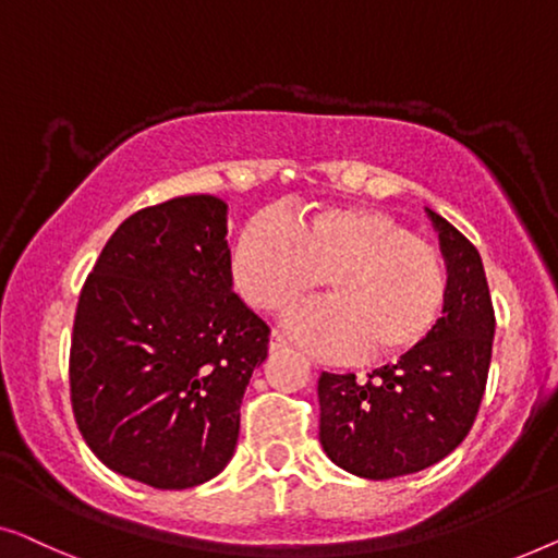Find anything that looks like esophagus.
Segmentation results:
<instances>
[{"label": "esophagus", "instance_id": "esophagus-1", "mask_svg": "<svg viewBox=\"0 0 558 558\" xmlns=\"http://www.w3.org/2000/svg\"><path fill=\"white\" fill-rule=\"evenodd\" d=\"M268 349H270V354H278V351H286L288 349V343H286V339H282L280 333H272Z\"/></svg>", "mask_w": 558, "mask_h": 558}]
</instances>
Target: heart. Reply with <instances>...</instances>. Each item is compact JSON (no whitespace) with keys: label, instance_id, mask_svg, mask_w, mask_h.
Instances as JSON below:
<instances>
[{"label":"heart","instance_id":"heart-1","mask_svg":"<svg viewBox=\"0 0 558 558\" xmlns=\"http://www.w3.org/2000/svg\"><path fill=\"white\" fill-rule=\"evenodd\" d=\"M320 276L331 295L288 308L282 328L324 356H402L427 339L447 298L442 257L389 211L331 204L295 222L265 209L240 230L232 280L255 308H282Z\"/></svg>","mask_w":558,"mask_h":558}]
</instances>
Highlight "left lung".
Listing matches in <instances>:
<instances>
[{
  "label": "left lung",
  "instance_id": "left-lung-1",
  "mask_svg": "<svg viewBox=\"0 0 558 558\" xmlns=\"http://www.w3.org/2000/svg\"><path fill=\"white\" fill-rule=\"evenodd\" d=\"M447 265L442 318L397 364L318 379L320 447L336 465L368 481L420 473L447 458L473 427L488 381L496 313L481 253L427 209Z\"/></svg>",
  "mask_w": 558,
  "mask_h": 558
}]
</instances>
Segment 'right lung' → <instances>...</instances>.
Instances as JSON below:
<instances>
[{
    "mask_svg": "<svg viewBox=\"0 0 558 558\" xmlns=\"http://www.w3.org/2000/svg\"><path fill=\"white\" fill-rule=\"evenodd\" d=\"M268 336L232 293L222 199L194 194L141 209L106 242L77 301V429L131 481L159 490L207 483L232 460Z\"/></svg>",
    "mask_w": 558,
    "mask_h": 558,
    "instance_id": "add662e5",
    "label": "right lung"
}]
</instances>
